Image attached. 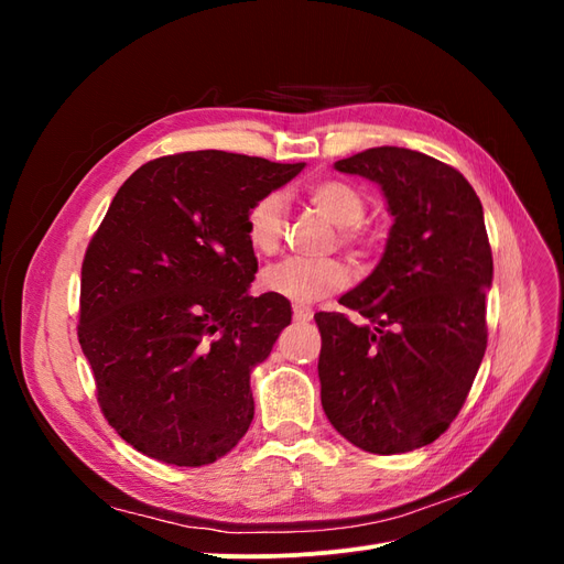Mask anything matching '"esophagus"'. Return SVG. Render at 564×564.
<instances>
[{"mask_svg":"<svg viewBox=\"0 0 564 564\" xmlns=\"http://www.w3.org/2000/svg\"><path fill=\"white\" fill-rule=\"evenodd\" d=\"M313 311L305 308V305H294V322H311Z\"/></svg>","mask_w":564,"mask_h":564,"instance_id":"esophagus-1","label":"esophagus"}]
</instances>
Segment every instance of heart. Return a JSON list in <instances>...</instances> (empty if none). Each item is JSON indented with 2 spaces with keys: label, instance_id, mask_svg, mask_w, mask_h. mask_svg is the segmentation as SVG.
I'll use <instances>...</instances> for the list:
<instances>
[{
  "label": "heart",
  "instance_id": "heart-1",
  "mask_svg": "<svg viewBox=\"0 0 564 564\" xmlns=\"http://www.w3.org/2000/svg\"><path fill=\"white\" fill-rule=\"evenodd\" d=\"M305 197L313 207L327 216L334 226H338V242L355 253L367 249V235L360 224L367 216V199L355 185L324 178L305 187ZM286 228V204L280 193H268L256 199L245 216V235L249 247L261 253H275L282 245V235ZM346 284V268L338 261H303L284 259L280 263L268 265L259 286L265 294L286 299L296 305L313 303L322 296L338 292Z\"/></svg>",
  "mask_w": 564,
  "mask_h": 564
}]
</instances>
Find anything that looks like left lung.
<instances>
[{"label":"left lung","instance_id":"obj_1","mask_svg":"<svg viewBox=\"0 0 564 564\" xmlns=\"http://www.w3.org/2000/svg\"><path fill=\"white\" fill-rule=\"evenodd\" d=\"M381 185L395 218L383 259L346 313H317L322 406L371 454L431 445L464 406L487 348L491 247L482 204L454 166L416 150L369 148L334 164Z\"/></svg>","mask_w":564,"mask_h":564}]
</instances>
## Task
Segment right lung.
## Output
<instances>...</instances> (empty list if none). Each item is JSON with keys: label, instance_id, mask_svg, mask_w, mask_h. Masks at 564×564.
<instances>
[{"label": "right lung", "instance_id": "right-lung-1", "mask_svg": "<svg viewBox=\"0 0 564 564\" xmlns=\"http://www.w3.org/2000/svg\"><path fill=\"white\" fill-rule=\"evenodd\" d=\"M303 166L195 150L117 191L84 253L77 336L100 412L133 449L197 468L249 431L251 369L292 305L247 294L259 263L245 216Z\"/></svg>", "mask_w": 564, "mask_h": 564}]
</instances>
